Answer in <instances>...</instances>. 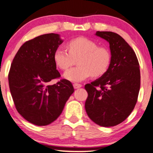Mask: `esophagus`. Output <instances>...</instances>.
<instances>
[{
	"mask_svg": "<svg viewBox=\"0 0 153 153\" xmlns=\"http://www.w3.org/2000/svg\"><path fill=\"white\" fill-rule=\"evenodd\" d=\"M73 86H74V89H78V88H81L82 85L79 84V83H74L73 84Z\"/></svg>",
	"mask_w": 153,
	"mask_h": 153,
	"instance_id": "34e87169",
	"label": "esophagus"
}]
</instances>
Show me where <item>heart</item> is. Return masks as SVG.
Here are the masks:
<instances>
[{
	"mask_svg": "<svg viewBox=\"0 0 153 153\" xmlns=\"http://www.w3.org/2000/svg\"><path fill=\"white\" fill-rule=\"evenodd\" d=\"M69 53L58 48L54 53V61L62 70H66L77 60L79 66L72 68L63 76L72 82H81L92 75L102 76L107 71L111 62V54L105 47L98 46L97 43L85 37H76L67 43Z\"/></svg>",
	"mask_w": 153,
	"mask_h": 153,
	"instance_id": "heart-1",
	"label": "heart"
}]
</instances>
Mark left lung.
<instances>
[{
    "mask_svg": "<svg viewBox=\"0 0 153 153\" xmlns=\"http://www.w3.org/2000/svg\"><path fill=\"white\" fill-rule=\"evenodd\" d=\"M109 44L111 62L99 79L86 84L85 108L98 125L110 127L123 123L135 107L140 88V64L133 48L118 34L97 31Z\"/></svg>",
    "mask_w": 153,
    "mask_h": 153,
    "instance_id": "obj_1",
    "label": "left lung"
}]
</instances>
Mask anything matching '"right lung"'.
Returning a JSON list of instances; mask_svg holds the SVG:
<instances>
[{"label":"right lung","instance_id":"1","mask_svg":"<svg viewBox=\"0 0 153 153\" xmlns=\"http://www.w3.org/2000/svg\"><path fill=\"white\" fill-rule=\"evenodd\" d=\"M63 42L55 33L35 37L22 44L11 65L9 85L16 108L35 125L46 126L55 121L74 91L66 79L48 84L61 76L53 56Z\"/></svg>","mask_w":153,"mask_h":153}]
</instances>
